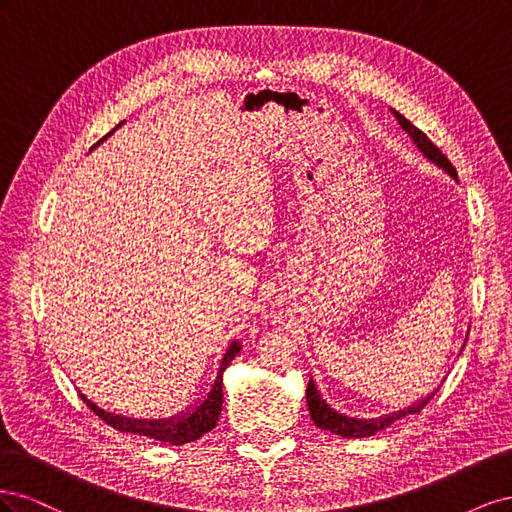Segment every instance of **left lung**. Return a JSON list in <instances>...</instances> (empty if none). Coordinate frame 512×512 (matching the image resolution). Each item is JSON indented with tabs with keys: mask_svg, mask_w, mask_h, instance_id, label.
I'll return each mask as SVG.
<instances>
[{
	"mask_svg": "<svg viewBox=\"0 0 512 512\" xmlns=\"http://www.w3.org/2000/svg\"><path fill=\"white\" fill-rule=\"evenodd\" d=\"M391 113L399 121V126L408 132V136L412 138L414 145L418 147V151H421L429 162H433L436 166H440L442 170H446V173L457 181L455 166L448 162V158L444 156V153L429 141L427 134L418 130L416 126H412V123L404 115L397 113L395 108H391ZM433 393H438V389H433ZM433 393H429L423 399H418L416 404H412V406H408L404 410H397L393 414H384L380 418H354V416L339 414L335 408H331L327 401L322 399L320 391L316 389V382L312 378H309V382H307L305 399H307L309 416H312V421H314L316 427H320L324 431H331V433H335V436H342V438H369V436H374V433H378V431L386 429L389 425H393L395 421H399V418L421 412L427 406V401L433 397Z\"/></svg>",
	"mask_w": 512,
	"mask_h": 512,
	"instance_id": "left-lung-1",
	"label": "left lung"
}]
</instances>
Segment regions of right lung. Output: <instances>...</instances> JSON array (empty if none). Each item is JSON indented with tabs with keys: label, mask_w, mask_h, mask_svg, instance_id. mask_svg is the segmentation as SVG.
<instances>
[{
	"label": "right lung",
	"mask_w": 512,
	"mask_h": 512,
	"mask_svg": "<svg viewBox=\"0 0 512 512\" xmlns=\"http://www.w3.org/2000/svg\"><path fill=\"white\" fill-rule=\"evenodd\" d=\"M121 123H119V126H121ZM113 132H108L104 138H100V141L94 145V149L102 141H106V138L111 136ZM239 350H241L239 342H230L226 352H224V356H222V361H220L218 374H215V380L211 382V389L207 391L205 399H198L190 410H181V414H175V416H170V418H158V421H147V418L121 416V414H113V412H106V410L98 408L94 401H89L87 395H83V393H81V397H83L85 404L91 410H94L106 425H111L117 431L134 433V436H145V438L168 442V444H175V446L188 444V442L198 440L200 436H205V433L211 431L215 427V423H218L220 412H222V401H224L222 399L224 397V393H222L224 371L230 365V361L239 354Z\"/></svg>",
	"instance_id": "1"
}]
</instances>
